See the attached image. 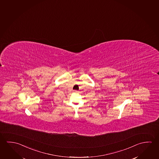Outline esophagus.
Here are the masks:
<instances>
[{
    "instance_id": "34e87169",
    "label": "esophagus",
    "mask_w": 159,
    "mask_h": 159,
    "mask_svg": "<svg viewBox=\"0 0 159 159\" xmlns=\"http://www.w3.org/2000/svg\"><path fill=\"white\" fill-rule=\"evenodd\" d=\"M73 92H75V93H77V92H78V91H76V90H75V91H73Z\"/></svg>"
}]
</instances>
